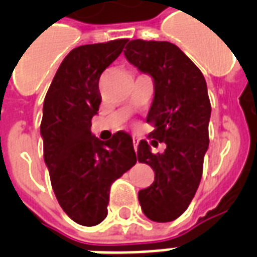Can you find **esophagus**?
Listing matches in <instances>:
<instances>
[{
    "label": "esophagus",
    "instance_id": "esophagus-1",
    "mask_svg": "<svg viewBox=\"0 0 257 257\" xmlns=\"http://www.w3.org/2000/svg\"><path fill=\"white\" fill-rule=\"evenodd\" d=\"M137 144H139V139L133 136V147H135V149H137Z\"/></svg>",
    "mask_w": 257,
    "mask_h": 257
}]
</instances>
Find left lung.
Returning a JSON list of instances; mask_svg holds the SVG:
<instances>
[{"label":"left lung","mask_w":257,"mask_h":257,"mask_svg":"<svg viewBox=\"0 0 257 257\" xmlns=\"http://www.w3.org/2000/svg\"><path fill=\"white\" fill-rule=\"evenodd\" d=\"M125 49V58L152 77L155 96L147 122L155 129L149 136L167 147L155 155L147 141H140L137 160L153 169L155 181L139 192V201L149 220L168 223L191 204L203 175L211 118L207 82L175 44L132 40Z\"/></svg>","instance_id":"1"}]
</instances>
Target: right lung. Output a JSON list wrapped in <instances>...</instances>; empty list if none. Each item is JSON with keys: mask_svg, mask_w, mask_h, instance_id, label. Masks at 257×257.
Returning a JSON list of instances; mask_svg holds the SVG:
<instances>
[{"mask_svg": "<svg viewBox=\"0 0 257 257\" xmlns=\"http://www.w3.org/2000/svg\"><path fill=\"white\" fill-rule=\"evenodd\" d=\"M126 42L114 40L72 50L44 100L40 132L52 188L66 215L85 227L106 217L110 185L137 161L128 133L101 141L90 132L101 104V73Z\"/></svg>", "mask_w": 257, "mask_h": 257, "instance_id": "right-lung-1", "label": "right lung"}]
</instances>
